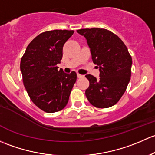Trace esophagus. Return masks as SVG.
<instances>
[{
  "label": "esophagus",
  "mask_w": 155,
  "mask_h": 155,
  "mask_svg": "<svg viewBox=\"0 0 155 155\" xmlns=\"http://www.w3.org/2000/svg\"><path fill=\"white\" fill-rule=\"evenodd\" d=\"M83 77H84V75H82V74H78V78H83Z\"/></svg>",
  "instance_id": "1"
}]
</instances>
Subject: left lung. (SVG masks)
I'll list each match as a JSON object with an SVG mask.
<instances>
[{
  "label": "left lung",
  "mask_w": 155,
  "mask_h": 155,
  "mask_svg": "<svg viewBox=\"0 0 155 155\" xmlns=\"http://www.w3.org/2000/svg\"><path fill=\"white\" fill-rule=\"evenodd\" d=\"M87 39L94 64L99 67V78H86L89 87L86 96L91 104L107 108L116 104L125 93L130 79L132 58L119 36L103 28L77 30Z\"/></svg>",
  "instance_id": "8db88e82"
}]
</instances>
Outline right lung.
<instances>
[{
  "label": "right lung",
  "instance_id": "add662e5",
  "mask_svg": "<svg viewBox=\"0 0 155 155\" xmlns=\"http://www.w3.org/2000/svg\"><path fill=\"white\" fill-rule=\"evenodd\" d=\"M74 30H54L38 35L21 60L23 83L31 101L46 113L61 110L68 101L77 80L75 71L66 74L57 65L63 48Z\"/></svg>",
  "mask_w": 155,
  "mask_h": 155
}]
</instances>
